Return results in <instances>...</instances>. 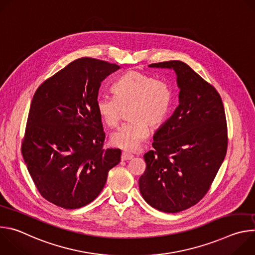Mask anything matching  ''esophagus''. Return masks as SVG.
<instances>
[{
	"instance_id": "esophagus-1",
	"label": "esophagus",
	"mask_w": 255,
	"mask_h": 255,
	"mask_svg": "<svg viewBox=\"0 0 255 255\" xmlns=\"http://www.w3.org/2000/svg\"><path fill=\"white\" fill-rule=\"evenodd\" d=\"M121 158H122V160H130V159H132V158H133V154H131V153H129V152H126V151H124V152H122V156H121Z\"/></svg>"
}]
</instances>
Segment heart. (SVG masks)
Segmentation results:
<instances>
[{
  "mask_svg": "<svg viewBox=\"0 0 255 255\" xmlns=\"http://www.w3.org/2000/svg\"><path fill=\"white\" fill-rule=\"evenodd\" d=\"M113 97H99L97 111L103 122L116 128L129 110L130 122L111 136L114 146L135 150L166 120L172 105V90L164 81L138 70H129L114 84Z\"/></svg>",
  "mask_w": 255,
  "mask_h": 255,
  "instance_id": "1",
  "label": "heart"
}]
</instances>
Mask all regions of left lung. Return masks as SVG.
Here are the masks:
<instances>
[{"instance_id":"8db88e82","label":"left lung","mask_w":255,"mask_h":255,"mask_svg":"<svg viewBox=\"0 0 255 255\" xmlns=\"http://www.w3.org/2000/svg\"><path fill=\"white\" fill-rule=\"evenodd\" d=\"M149 67L174 70L178 106L155 132L153 150L144 154L139 190L151 207L177 213L204 198L225 158V110L219 93L187 63L170 60Z\"/></svg>"}]
</instances>
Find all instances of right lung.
<instances>
[{
	"label": "right lung",
	"mask_w": 255,
	"mask_h": 255,
	"mask_svg": "<svg viewBox=\"0 0 255 255\" xmlns=\"http://www.w3.org/2000/svg\"><path fill=\"white\" fill-rule=\"evenodd\" d=\"M120 68L83 57L67 64L36 90L21 151L41 196L63 209L93 202L120 149H104L105 132L97 111L102 82Z\"/></svg>",
	"instance_id": "obj_1"
}]
</instances>
